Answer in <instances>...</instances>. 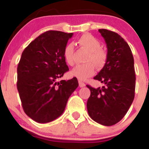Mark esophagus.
Instances as JSON below:
<instances>
[{
  "instance_id": "obj_1",
  "label": "esophagus",
  "mask_w": 149,
  "mask_h": 149,
  "mask_svg": "<svg viewBox=\"0 0 149 149\" xmlns=\"http://www.w3.org/2000/svg\"><path fill=\"white\" fill-rule=\"evenodd\" d=\"M78 83H79V86L80 87V88H83V87L85 86V84L83 82H82L81 80H79L78 81Z\"/></svg>"
}]
</instances>
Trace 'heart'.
<instances>
[{
    "label": "heart",
    "instance_id": "b5f03b06",
    "mask_svg": "<svg viewBox=\"0 0 149 149\" xmlns=\"http://www.w3.org/2000/svg\"><path fill=\"white\" fill-rule=\"evenodd\" d=\"M77 44L80 48L88 51V55L87 61H92L97 68L102 69L105 66L107 61V52L101 48V42L97 38L89 33L82 35L77 40ZM74 47L72 44H68L64 49V57L69 65L72 66L74 64L73 60ZM95 71V66L92 62L77 65L71 70V75L80 80H85L89 77L93 76Z\"/></svg>",
    "mask_w": 149,
    "mask_h": 149
}]
</instances>
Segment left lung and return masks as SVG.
<instances>
[{"instance_id":"1","label":"left lung","mask_w":149,"mask_h":149,"mask_svg":"<svg viewBox=\"0 0 149 149\" xmlns=\"http://www.w3.org/2000/svg\"><path fill=\"white\" fill-rule=\"evenodd\" d=\"M107 47V61L94 79L103 83L97 89L87 87L90 96L87 109L90 118L101 125L118 123L132 104L135 91L134 58L127 42L117 33L100 29Z\"/></svg>"}]
</instances>
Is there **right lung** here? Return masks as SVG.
<instances>
[{
    "label": "right lung",
    "instance_id": "obj_1",
    "mask_svg": "<svg viewBox=\"0 0 149 149\" xmlns=\"http://www.w3.org/2000/svg\"><path fill=\"white\" fill-rule=\"evenodd\" d=\"M72 36L73 33L48 31L38 36L22 54L17 90L25 113L39 123L59 118L78 86L76 77L57 81L69 71L63 52Z\"/></svg>",
    "mask_w": 149,
    "mask_h": 149
}]
</instances>
